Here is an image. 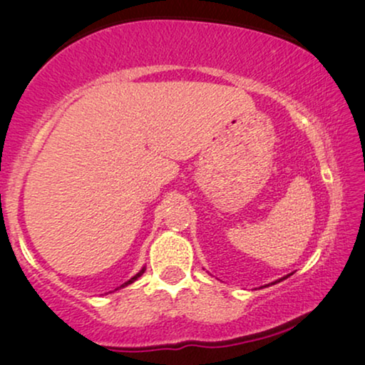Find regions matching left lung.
<instances>
[{
	"label": "left lung",
	"mask_w": 365,
	"mask_h": 365,
	"mask_svg": "<svg viewBox=\"0 0 365 365\" xmlns=\"http://www.w3.org/2000/svg\"><path fill=\"white\" fill-rule=\"evenodd\" d=\"M289 276H291V274H289ZM289 276H284V277H281V279H277V281H274V282H271V286H272V284H277V282H281V281H284V279H287ZM267 286H269V284H267ZM267 286H264V287H267Z\"/></svg>",
	"instance_id": "left-lung-1"
}]
</instances>
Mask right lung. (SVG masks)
Here are the masks:
<instances>
[{
  "mask_svg": "<svg viewBox=\"0 0 365 365\" xmlns=\"http://www.w3.org/2000/svg\"><path fill=\"white\" fill-rule=\"evenodd\" d=\"M144 271H146V267H143V269H141V271H139V272L136 274V276H133L131 279H129V281H126V282H124V284H121V286H119L118 289H123V287H126V286H129V284H133L134 281H138V279H139V277H141V276H143V274H144ZM118 289H114V291H118Z\"/></svg>",
  "mask_w": 365,
  "mask_h": 365,
  "instance_id": "1",
  "label": "right lung"
}]
</instances>
